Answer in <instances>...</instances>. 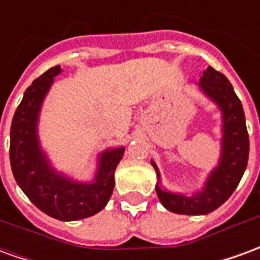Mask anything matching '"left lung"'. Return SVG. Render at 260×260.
<instances>
[{"instance_id": "1", "label": "left lung", "mask_w": 260, "mask_h": 260, "mask_svg": "<svg viewBox=\"0 0 260 260\" xmlns=\"http://www.w3.org/2000/svg\"><path fill=\"white\" fill-rule=\"evenodd\" d=\"M198 87L217 106L221 114V142L217 166L209 173L201 191L186 195L163 188L158 167L150 160L157 174L156 192L161 205L170 212L189 216L207 214L221 206L240 184L249 156L245 114L229 79L221 72L207 67L202 72Z\"/></svg>"}]
</instances>
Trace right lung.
I'll return each mask as SVG.
<instances>
[{
    "label": "right lung",
    "mask_w": 260,
    "mask_h": 260,
    "mask_svg": "<svg viewBox=\"0 0 260 260\" xmlns=\"http://www.w3.org/2000/svg\"><path fill=\"white\" fill-rule=\"evenodd\" d=\"M62 72L50 68L26 89L11 125L9 158L20 189L50 217L74 221L90 217L107 205L114 189V173L124 156L125 146L110 147L97 154L91 181H79L55 169L39 138V118L44 99Z\"/></svg>",
    "instance_id": "1"
}]
</instances>
